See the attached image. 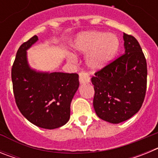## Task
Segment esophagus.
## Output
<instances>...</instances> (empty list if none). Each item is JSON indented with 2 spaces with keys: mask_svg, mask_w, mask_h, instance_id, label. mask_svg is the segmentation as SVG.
<instances>
[{
  "mask_svg": "<svg viewBox=\"0 0 158 158\" xmlns=\"http://www.w3.org/2000/svg\"><path fill=\"white\" fill-rule=\"evenodd\" d=\"M79 81L81 84H88L90 81V77L87 73L81 72L79 73Z\"/></svg>",
  "mask_w": 158,
  "mask_h": 158,
  "instance_id": "esophagus-1",
  "label": "esophagus"
}]
</instances>
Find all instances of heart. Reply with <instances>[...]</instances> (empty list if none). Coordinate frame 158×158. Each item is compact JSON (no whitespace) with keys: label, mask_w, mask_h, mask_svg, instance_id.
<instances>
[{"label":"heart","mask_w":158,"mask_h":158,"mask_svg":"<svg viewBox=\"0 0 158 158\" xmlns=\"http://www.w3.org/2000/svg\"><path fill=\"white\" fill-rule=\"evenodd\" d=\"M119 46L118 38L106 32L91 31L79 35L74 44V50L85 54L87 66L93 71L105 66L115 56ZM69 58L73 55L70 54Z\"/></svg>","instance_id":"obj_1"}]
</instances>
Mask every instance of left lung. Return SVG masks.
I'll return each instance as SVG.
<instances>
[{"label": "left lung", "instance_id": "8db88e82", "mask_svg": "<svg viewBox=\"0 0 158 158\" xmlns=\"http://www.w3.org/2000/svg\"><path fill=\"white\" fill-rule=\"evenodd\" d=\"M125 53L95 73L93 107L99 118L119 123L135 115L144 101L147 65L134 36L123 33Z\"/></svg>", "mask_w": 158, "mask_h": 158}]
</instances>
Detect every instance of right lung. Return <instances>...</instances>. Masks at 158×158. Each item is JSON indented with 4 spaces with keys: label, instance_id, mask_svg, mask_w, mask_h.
I'll return each instance as SVG.
<instances>
[{
    "label": "right lung",
    "instance_id": "obj_1",
    "mask_svg": "<svg viewBox=\"0 0 158 158\" xmlns=\"http://www.w3.org/2000/svg\"><path fill=\"white\" fill-rule=\"evenodd\" d=\"M37 41L38 37L34 35L18 49L12 68L13 93L19 111L29 122L52 130L69 121L79 76L32 69L27 62V51Z\"/></svg>",
    "mask_w": 158,
    "mask_h": 158
}]
</instances>
